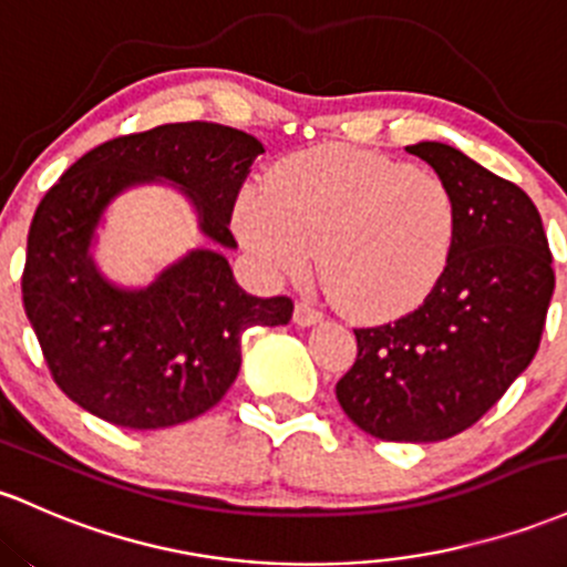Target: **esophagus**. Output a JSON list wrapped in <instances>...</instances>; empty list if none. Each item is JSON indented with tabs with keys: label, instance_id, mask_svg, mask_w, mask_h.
I'll use <instances>...</instances> for the list:
<instances>
[{
	"label": "esophagus",
	"instance_id": "obj_1",
	"mask_svg": "<svg viewBox=\"0 0 567 567\" xmlns=\"http://www.w3.org/2000/svg\"><path fill=\"white\" fill-rule=\"evenodd\" d=\"M293 320L298 322V326H315V322L322 320V312L317 307H312L309 301H298L296 303V312H293Z\"/></svg>",
	"mask_w": 567,
	"mask_h": 567
}]
</instances>
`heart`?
<instances>
[{
	"label": "heart",
	"mask_w": 567,
	"mask_h": 567,
	"mask_svg": "<svg viewBox=\"0 0 567 567\" xmlns=\"http://www.w3.org/2000/svg\"><path fill=\"white\" fill-rule=\"evenodd\" d=\"M455 217V196L435 172L322 145L269 174L266 202H245L239 231L274 277L301 279L317 250L320 282L336 307L352 317H390L435 288Z\"/></svg>",
	"instance_id": "heart-1"
}]
</instances>
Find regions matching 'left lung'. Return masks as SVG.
<instances>
[{"label": "left lung", "instance_id": "obj_1", "mask_svg": "<svg viewBox=\"0 0 567 567\" xmlns=\"http://www.w3.org/2000/svg\"><path fill=\"white\" fill-rule=\"evenodd\" d=\"M406 153L427 161L455 196V241L414 312L354 328L358 358L336 382L341 409L382 441H444L482 420L530 365L555 293L536 204L441 142Z\"/></svg>", "mask_w": 567, "mask_h": 567}]
</instances>
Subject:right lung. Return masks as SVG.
I'll return each instance as SVG.
<instances>
[{
    "instance_id": "right-lung-1",
    "label": "right lung",
    "mask_w": 567,
    "mask_h": 567,
    "mask_svg": "<svg viewBox=\"0 0 567 567\" xmlns=\"http://www.w3.org/2000/svg\"><path fill=\"white\" fill-rule=\"evenodd\" d=\"M264 145L220 123H166L115 136L74 161L29 228L23 309L61 393L112 425L155 431L213 409L241 365L250 326H288V296L236 285L215 250H193L153 285L123 290L89 255L99 217L132 185L169 179L190 196L198 226L223 247L236 196Z\"/></svg>"
}]
</instances>
